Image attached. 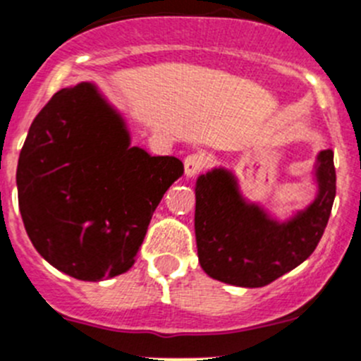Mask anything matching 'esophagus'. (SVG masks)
<instances>
[{
    "instance_id": "34e87169",
    "label": "esophagus",
    "mask_w": 361,
    "mask_h": 361,
    "mask_svg": "<svg viewBox=\"0 0 361 361\" xmlns=\"http://www.w3.org/2000/svg\"><path fill=\"white\" fill-rule=\"evenodd\" d=\"M204 167H207V157H204V154L194 153L188 154V157L185 158V174H187L188 178L203 173Z\"/></svg>"
}]
</instances>
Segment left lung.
Instances as JSON below:
<instances>
[{"mask_svg":"<svg viewBox=\"0 0 361 361\" xmlns=\"http://www.w3.org/2000/svg\"><path fill=\"white\" fill-rule=\"evenodd\" d=\"M319 196L287 224L244 203L233 176L215 169L196 185V242L203 271L237 287H265L315 251L336 194L333 151L319 154Z\"/></svg>","mask_w":361,"mask_h":361,"instance_id":"8db88e82","label":"left lung"}]
</instances>
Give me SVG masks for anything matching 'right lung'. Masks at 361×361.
I'll list each match as a JSON object with an SVG mask.
<instances>
[{
	"mask_svg": "<svg viewBox=\"0 0 361 361\" xmlns=\"http://www.w3.org/2000/svg\"><path fill=\"white\" fill-rule=\"evenodd\" d=\"M174 157L130 146L90 83L62 89L30 126L18 164L19 210L40 257L83 281L126 272L167 188Z\"/></svg>",
	"mask_w": 361,
	"mask_h": 361,
	"instance_id": "add662e5",
	"label": "right lung"
}]
</instances>
